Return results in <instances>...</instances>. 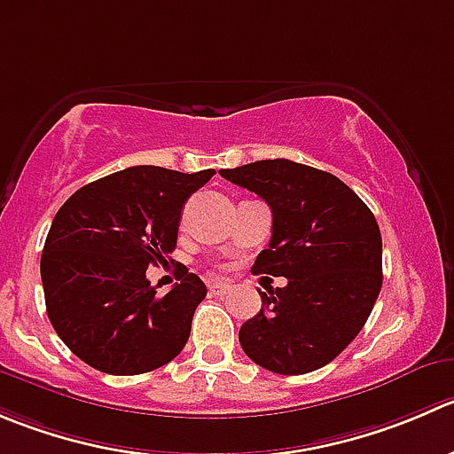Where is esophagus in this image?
Returning <instances> with one entry per match:
<instances>
[{"mask_svg":"<svg viewBox=\"0 0 454 454\" xmlns=\"http://www.w3.org/2000/svg\"><path fill=\"white\" fill-rule=\"evenodd\" d=\"M208 293L215 297H223V294L231 293V284L226 281H208Z\"/></svg>","mask_w":454,"mask_h":454,"instance_id":"1","label":"esophagus"}]
</instances>
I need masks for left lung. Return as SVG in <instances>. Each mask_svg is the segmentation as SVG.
I'll return each instance as SVG.
<instances>
[{
	"label": "left lung",
	"mask_w": 454,
	"mask_h": 454,
	"mask_svg": "<svg viewBox=\"0 0 454 454\" xmlns=\"http://www.w3.org/2000/svg\"><path fill=\"white\" fill-rule=\"evenodd\" d=\"M272 210V237L257 275L288 284L262 294V310L239 330L257 366L306 375L333 362L371 317L381 290V232L375 215L325 170L263 160L219 170Z\"/></svg>",
	"instance_id": "8db88e82"
}]
</instances>
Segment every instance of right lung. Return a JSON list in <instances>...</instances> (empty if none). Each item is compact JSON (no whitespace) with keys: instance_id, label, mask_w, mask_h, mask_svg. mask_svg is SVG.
<instances>
[{"instance_id":"right-lung-1","label":"right lung","mask_w":454,"mask_h":454,"mask_svg":"<svg viewBox=\"0 0 454 454\" xmlns=\"http://www.w3.org/2000/svg\"><path fill=\"white\" fill-rule=\"evenodd\" d=\"M213 175L133 166L86 184L57 210L42 254L46 312L88 366L142 375L182 353L204 281L184 268L157 294L146 268L168 262L184 204Z\"/></svg>"}]
</instances>
